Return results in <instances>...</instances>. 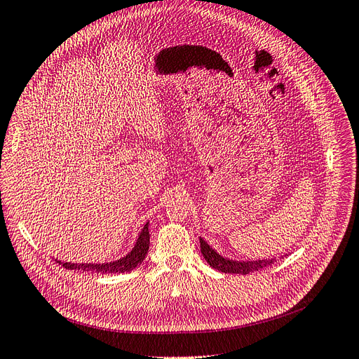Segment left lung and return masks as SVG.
<instances>
[{
	"mask_svg": "<svg viewBox=\"0 0 359 359\" xmlns=\"http://www.w3.org/2000/svg\"><path fill=\"white\" fill-rule=\"evenodd\" d=\"M200 244H201V253L207 263L211 268L217 269L219 272L223 273H241L247 275L250 272H256L263 268H268L269 264L275 262V259H262V260H253V262H238V260H231L220 256L216 250L211 248L203 238L200 236Z\"/></svg>",
	"mask_w": 359,
	"mask_h": 359,
	"instance_id": "8db88e82",
	"label": "left lung"
}]
</instances>
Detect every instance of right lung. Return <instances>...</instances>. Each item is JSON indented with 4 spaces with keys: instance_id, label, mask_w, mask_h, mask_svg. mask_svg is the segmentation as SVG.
I'll return each mask as SVG.
<instances>
[{
    "instance_id": "add662e5",
    "label": "right lung",
    "mask_w": 359,
    "mask_h": 359,
    "mask_svg": "<svg viewBox=\"0 0 359 359\" xmlns=\"http://www.w3.org/2000/svg\"><path fill=\"white\" fill-rule=\"evenodd\" d=\"M149 250V222L144 224L143 229L140 231L137 241L135 247L131 248L130 253L121 259L109 263H71V262H60L56 260L59 264H62L66 269H78L83 272H91V273H124L130 272L143 262V259L148 255Z\"/></svg>"
}]
</instances>
